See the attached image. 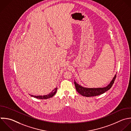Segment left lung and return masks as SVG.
<instances>
[{
  "label": "left lung",
  "instance_id": "8db88e82",
  "mask_svg": "<svg viewBox=\"0 0 131 131\" xmlns=\"http://www.w3.org/2000/svg\"><path fill=\"white\" fill-rule=\"evenodd\" d=\"M116 75H115L113 80L111 81L110 83L104 88H84L78 83H77L74 80V84L75 85V88L76 91L81 95L85 97H92V96H96L98 95H100L106 91L110 90L112 86L114 81L116 79Z\"/></svg>",
  "mask_w": 131,
  "mask_h": 131
}]
</instances>
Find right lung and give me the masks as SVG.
I'll return each instance as SVG.
<instances>
[{"label": "right lung", "mask_w": 131, "mask_h": 131, "mask_svg": "<svg viewBox=\"0 0 131 131\" xmlns=\"http://www.w3.org/2000/svg\"><path fill=\"white\" fill-rule=\"evenodd\" d=\"M57 88H56L54 90L52 91V92H51V93H50L48 95H43V96L31 95V96H32V97H34L35 98L40 99H48V98H50L53 97L56 94V93L57 92Z\"/></svg>", "instance_id": "1"}]
</instances>
